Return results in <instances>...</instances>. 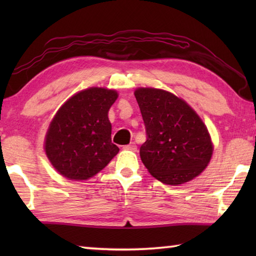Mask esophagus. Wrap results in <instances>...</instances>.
<instances>
[{"label":"esophagus","instance_id":"34e87169","mask_svg":"<svg viewBox=\"0 0 256 256\" xmlns=\"http://www.w3.org/2000/svg\"><path fill=\"white\" fill-rule=\"evenodd\" d=\"M123 149L130 150V151H136V144H134V142H132V144H130L128 146H124Z\"/></svg>","mask_w":256,"mask_h":256}]
</instances>
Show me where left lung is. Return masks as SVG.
<instances>
[{
    "label": "left lung",
    "instance_id": "obj_1",
    "mask_svg": "<svg viewBox=\"0 0 256 256\" xmlns=\"http://www.w3.org/2000/svg\"><path fill=\"white\" fill-rule=\"evenodd\" d=\"M134 96L146 133L140 157L150 174L168 185L200 175L210 162L214 146L196 110L166 90L138 88Z\"/></svg>",
    "mask_w": 256,
    "mask_h": 256
}]
</instances>
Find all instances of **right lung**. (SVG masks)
Instances as JSON below:
<instances>
[{
	"label": "right lung",
	"instance_id": "1",
	"mask_svg": "<svg viewBox=\"0 0 256 256\" xmlns=\"http://www.w3.org/2000/svg\"><path fill=\"white\" fill-rule=\"evenodd\" d=\"M115 90L92 86L60 106L45 138V152L60 175L86 180L104 170L118 154L112 144L108 110L118 99Z\"/></svg>",
	"mask_w": 256,
	"mask_h": 256
}]
</instances>
